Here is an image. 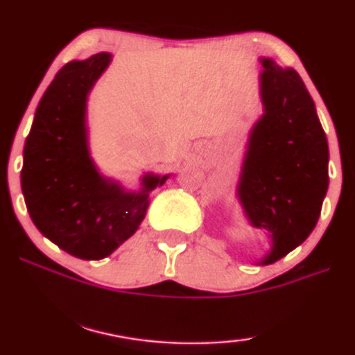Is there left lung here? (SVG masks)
Returning a JSON list of instances; mask_svg holds the SVG:
<instances>
[{"label": "left lung", "instance_id": "obj_1", "mask_svg": "<svg viewBox=\"0 0 355 355\" xmlns=\"http://www.w3.org/2000/svg\"><path fill=\"white\" fill-rule=\"evenodd\" d=\"M264 114L252 125L236 197L248 222L269 233L259 266L282 259L315 228L328 192L329 150L315 103L293 68L259 58Z\"/></svg>", "mask_w": 355, "mask_h": 355}]
</instances>
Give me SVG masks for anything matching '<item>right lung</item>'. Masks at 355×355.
Listing matches in <instances>:
<instances>
[{
  "label": "right lung",
  "instance_id": "obj_1",
  "mask_svg": "<svg viewBox=\"0 0 355 355\" xmlns=\"http://www.w3.org/2000/svg\"><path fill=\"white\" fill-rule=\"evenodd\" d=\"M112 55L73 60L55 75L35 109L24 145L21 187L32 222L68 254L104 259L144 222L150 192L169 174L146 173L140 191L99 173L87 141V96Z\"/></svg>",
  "mask_w": 355,
  "mask_h": 355
}]
</instances>
